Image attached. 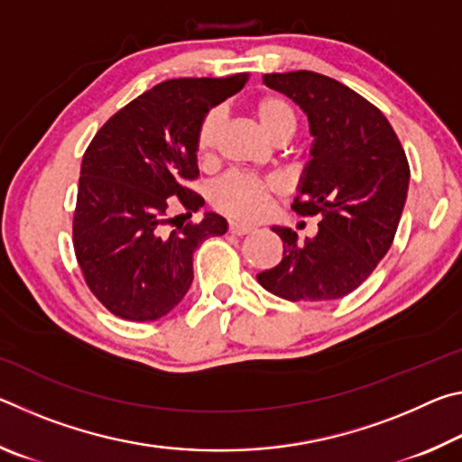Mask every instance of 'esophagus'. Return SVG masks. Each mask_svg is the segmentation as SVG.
I'll use <instances>...</instances> for the list:
<instances>
[{
	"mask_svg": "<svg viewBox=\"0 0 462 462\" xmlns=\"http://www.w3.org/2000/svg\"><path fill=\"white\" fill-rule=\"evenodd\" d=\"M228 232H230V234H234V236H246V234L254 232V228H250V226H245V224L230 222V226H228Z\"/></svg>",
	"mask_w": 462,
	"mask_h": 462,
	"instance_id": "1",
	"label": "esophagus"
}]
</instances>
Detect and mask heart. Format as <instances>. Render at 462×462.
<instances>
[{"mask_svg":"<svg viewBox=\"0 0 462 462\" xmlns=\"http://www.w3.org/2000/svg\"><path fill=\"white\" fill-rule=\"evenodd\" d=\"M253 114L264 136L273 143H287L295 134L297 114L289 99L277 93H267L254 99ZM224 126L222 109H209L203 116L198 134H195V152H198L203 165H209L216 156L217 140H220ZM283 191L279 179L275 177H253L245 173H228L212 185L209 201L212 206L226 216L240 222H256L269 214L271 203Z\"/></svg>","mask_w":462,"mask_h":462,"instance_id":"heart-1","label":"heart"}]
</instances>
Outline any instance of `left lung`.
I'll use <instances>...</instances> for the list:
<instances>
[{
	"instance_id": "left-lung-1",
	"label": "left lung",
	"mask_w": 462,
	"mask_h": 462,
	"mask_svg": "<svg viewBox=\"0 0 462 462\" xmlns=\"http://www.w3.org/2000/svg\"><path fill=\"white\" fill-rule=\"evenodd\" d=\"M263 83L308 116L314 144L291 208L319 216V224L303 242L273 226L283 259L256 279L289 301L340 300L371 275L395 238L410 185L403 146L381 109L330 77L271 73Z\"/></svg>"
}]
</instances>
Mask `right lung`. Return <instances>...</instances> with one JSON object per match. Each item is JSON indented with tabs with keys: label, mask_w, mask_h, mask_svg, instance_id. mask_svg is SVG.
I'll return each mask as SVG.
<instances>
[{
	"label": "right lung",
	"mask_w": 462,
	"mask_h": 462,
	"mask_svg": "<svg viewBox=\"0 0 462 462\" xmlns=\"http://www.w3.org/2000/svg\"><path fill=\"white\" fill-rule=\"evenodd\" d=\"M248 73L222 79H169L116 112L83 154L73 216V246L85 283L114 316L152 322L167 316L193 281V253L228 222L206 212L201 222L166 226L203 198L195 134L203 116L238 93Z\"/></svg>",
	"instance_id": "add662e5"
}]
</instances>
